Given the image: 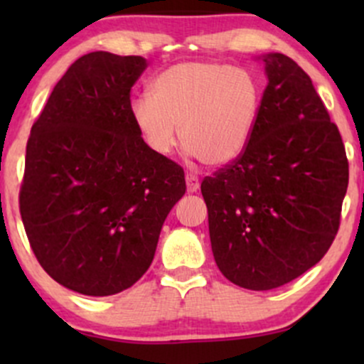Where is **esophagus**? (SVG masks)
Segmentation results:
<instances>
[{
  "label": "esophagus",
  "instance_id": "obj_1",
  "mask_svg": "<svg viewBox=\"0 0 364 364\" xmlns=\"http://www.w3.org/2000/svg\"><path fill=\"white\" fill-rule=\"evenodd\" d=\"M186 190L188 193H195V191H198L200 188V181L198 178L193 176V174H186Z\"/></svg>",
  "mask_w": 364,
  "mask_h": 364
}]
</instances>
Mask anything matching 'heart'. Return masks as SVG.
I'll return each instance as SVG.
<instances>
[{"label":"heart","mask_w":364,"mask_h":364,"mask_svg":"<svg viewBox=\"0 0 364 364\" xmlns=\"http://www.w3.org/2000/svg\"><path fill=\"white\" fill-rule=\"evenodd\" d=\"M258 80L225 63H178L154 78L150 95L129 102L147 147L169 156L178 145L207 168L232 164L248 147L260 112Z\"/></svg>","instance_id":"heart-1"}]
</instances>
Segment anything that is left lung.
<instances>
[{"label": "left lung", "instance_id": "8db88e82", "mask_svg": "<svg viewBox=\"0 0 364 364\" xmlns=\"http://www.w3.org/2000/svg\"><path fill=\"white\" fill-rule=\"evenodd\" d=\"M260 60L269 82L248 147L202 181L217 267L252 291L284 286L323 258L349 181L339 128L311 78L286 54Z\"/></svg>", "mask_w": 364, "mask_h": 364}]
</instances>
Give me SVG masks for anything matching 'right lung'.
I'll list each match as a JSON object with an SVG mask.
<instances>
[{
  "mask_svg": "<svg viewBox=\"0 0 364 364\" xmlns=\"http://www.w3.org/2000/svg\"><path fill=\"white\" fill-rule=\"evenodd\" d=\"M141 56L78 58L32 124L20 215L41 267L85 296L147 272L162 224L185 195L181 166L147 147L129 116Z\"/></svg>",
  "mask_w": 364,
  "mask_h": 364,
  "instance_id": "add662e5",
  "label": "right lung"
}]
</instances>
